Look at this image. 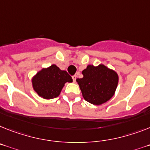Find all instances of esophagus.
<instances>
[{
  "instance_id": "obj_1",
  "label": "esophagus",
  "mask_w": 150,
  "mask_h": 150,
  "mask_svg": "<svg viewBox=\"0 0 150 150\" xmlns=\"http://www.w3.org/2000/svg\"><path fill=\"white\" fill-rule=\"evenodd\" d=\"M76 78H77V76H76V75H73L72 76V79H73V81H74V82H75V81H76Z\"/></svg>"
}]
</instances>
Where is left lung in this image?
<instances>
[{
    "instance_id": "obj_1",
    "label": "left lung",
    "mask_w": 150,
    "mask_h": 150,
    "mask_svg": "<svg viewBox=\"0 0 150 150\" xmlns=\"http://www.w3.org/2000/svg\"><path fill=\"white\" fill-rule=\"evenodd\" d=\"M83 78L77 79L85 100L94 105H100L114 96L118 84L116 71L100 64L89 65L82 71Z\"/></svg>"
}]
</instances>
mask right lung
Instances as JSON below:
<instances>
[{
  "mask_svg": "<svg viewBox=\"0 0 150 150\" xmlns=\"http://www.w3.org/2000/svg\"><path fill=\"white\" fill-rule=\"evenodd\" d=\"M66 82H72V79L67 71L61 70L56 65L42 69L32 79L34 91L44 99L59 96Z\"/></svg>",
  "mask_w": 150,
  "mask_h": 150,
  "instance_id": "right-lung-1",
  "label": "right lung"
}]
</instances>
